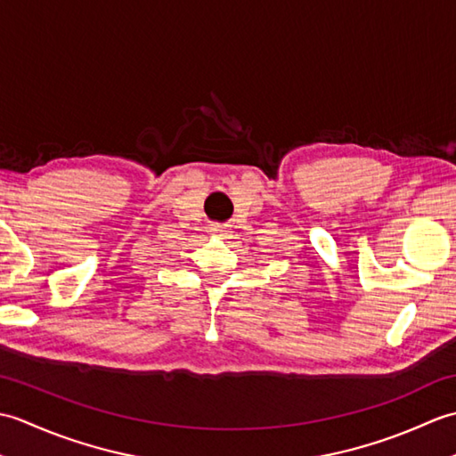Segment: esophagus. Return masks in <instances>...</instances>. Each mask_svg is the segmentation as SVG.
<instances>
[{
    "label": "esophagus",
    "mask_w": 456,
    "mask_h": 456,
    "mask_svg": "<svg viewBox=\"0 0 456 456\" xmlns=\"http://www.w3.org/2000/svg\"><path fill=\"white\" fill-rule=\"evenodd\" d=\"M211 235H217V237H225L227 235V229L225 227H223V225H217V223H216V225H211Z\"/></svg>",
    "instance_id": "1"
}]
</instances>
